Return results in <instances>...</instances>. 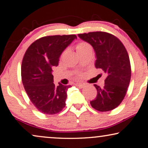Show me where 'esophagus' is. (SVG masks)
<instances>
[{
  "label": "esophagus",
  "mask_w": 148,
  "mask_h": 148,
  "mask_svg": "<svg viewBox=\"0 0 148 148\" xmlns=\"http://www.w3.org/2000/svg\"><path fill=\"white\" fill-rule=\"evenodd\" d=\"M75 85H76V86H78V87H79L80 88H84V86H85L86 84L84 83H76V84H75Z\"/></svg>",
  "instance_id": "obj_1"
}]
</instances>
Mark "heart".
Instances as JSON below:
<instances>
[{
    "mask_svg": "<svg viewBox=\"0 0 148 148\" xmlns=\"http://www.w3.org/2000/svg\"><path fill=\"white\" fill-rule=\"evenodd\" d=\"M90 45L86 43V42H84V41H82V42H79L78 44L76 45V50H77V52L79 53L80 52V51H82L84 50H85L86 49L88 48V47H90Z\"/></svg>",
    "mask_w": 148,
    "mask_h": 148,
    "instance_id": "b5f03b06",
    "label": "heart"
}]
</instances>
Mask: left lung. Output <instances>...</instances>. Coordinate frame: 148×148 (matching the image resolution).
<instances>
[{
  "mask_svg": "<svg viewBox=\"0 0 148 148\" xmlns=\"http://www.w3.org/2000/svg\"><path fill=\"white\" fill-rule=\"evenodd\" d=\"M94 49L95 66L106 74L105 86L94 84L97 95L90 104L98 111L115 109L125 98L131 78V66L127 51L123 43L113 35L104 32L78 35Z\"/></svg>",
  "mask_w": 148,
  "mask_h": 148,
  "instance_id": "1",
  "label": "left lung"
}]
</instances>
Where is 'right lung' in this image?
<instances>
[{
    "label": "right lung",
    "instance_id": "obj_1",
    "mask_svg": "<svg viewBox=\"0 0 148 148\" xmlns=\"http://www.w3.org/2000/svg\"><path fill=\"white\" fill-rule=\"evenodd\" d=\"M76 38V35L43 37L35 41L23 56V85L30 101L42 113L57 114L65 107L67 90L71 86L59 83L56 87L52 72L62 53Z\"/></svg>",
    "mask_w": 148,
    "mask_h": 148
}]
</instances>
